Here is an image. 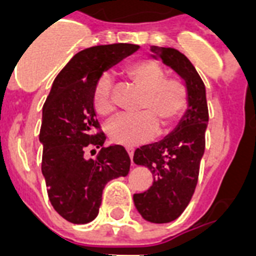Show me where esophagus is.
<instances>
[{"mask_svg":"<svg viewBox=\"0 0 256 256\" xmlns=\"http://www.w3.org/2000/svg\"><path fill=\"white\" fill-rule=\"evenodd\" d=\"M126 152H128V156H130V160H132V156H134V148H126Z\"/></svg>","mask_w":256,"mask_h":256,"instance_id":"1","label":"esophagus"}]
</instances>
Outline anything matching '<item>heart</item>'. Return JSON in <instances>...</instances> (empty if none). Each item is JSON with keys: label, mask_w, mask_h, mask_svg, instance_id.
<instances>
[{"label": "heart", "mask_w": 256, "mask_h": 256, "mask_svg": "<svg viewBox=\"0 0 256 256\" xmlns=\"http://www.w3.org/2000/svg\"><path fill=\"white\" fill-rule=\"evenodd\" d=\"M124 76L142 92L136 116H120L108 124L106 132L112 144L132 148L152 140L160 132L170 130L186 112L187 88L179 78L166 77L162 66L152 60H140L126 66ZM92 106L100 116L114 112L112 82L108 74L100 76L92 90Z\"/></svg>", "instance_id": "heart-1"}]
</instances>
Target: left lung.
I'll use <instances>...</instances> for the list:
<instances>
[{
  "label": "left lung",
  "instance_id": "obj_1",
  "mask_svg": "<svg viewBox=\"0 0 256 256\" xmlns=\"http://www.w3.org/2000/svg\"><path fill=\"white\" fill-rule=\"evenodd\" d=\"M152 57L182 78L188 100L186 112L168 136L134 152V164L148 168L154 180L148 191L134 194L132 199L148 222L168 223L184 211L196 187L208 108L204 84L188 58L171 48L152 46Z\"/></svg>",
  "mask_w": 256,
  "mask_h": 256
}]
</instances>
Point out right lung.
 Here are the masks:
<instances>
[{"label":"right lung","instance_id":"1","mask_svg":"<svg viewBox=\"0 0 256 256\" xmlns=\"http://www.w3.org/2000/svg\"><path fill=\"white\" fill-rule=\"evenodd\" d=\"M140 49L132 44L100 45L81 50L54 80L42 108L40 142L42 175L54 210L76 224L96 219L102 191L108 180L126 176L130 158L122 146L104 148V132L92 106L96 81L124 58ZM100 148L96 158H84V150Z\"/></svg>","mask_w":256,"mask_h":256}]
</instances>
